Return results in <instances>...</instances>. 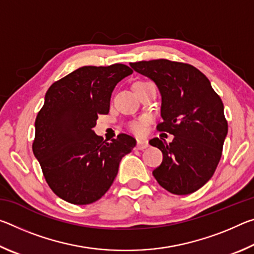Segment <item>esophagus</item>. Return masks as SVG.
Instances as JSON below:
<instances>
[{
  "label": "esophagus",
  "mask_w": 254,
  "mask_h": 254,
  "mask_svg": "<svg viewBox=\"0 0 254 254\" xmlns=\"http://www.w3.org/2000/svg\"><path fill=\"white\" fill-rule=\"evenodd\" d=\"M148 147H149L148 141H145V140H137V141H136V148L139 149V150L147 149Z\"/></svg>",
  "instance_id": "1"
}]
</instances>
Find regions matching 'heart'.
Listing matches in <instances>:
<instances>
[{
    "label": "heart",
    "mask_w": 254,
    "mask_h": 254,
    "mask_svg": "<svg viewBox=\"0 0 254 254\" xmlns=\"http://www.w3.org/2000/svg\"><path fill=\"white\" fill-rule=\"evenodd\" d=\"M147 122H148V118L142 117L137 120H134V121H132L130 124H128V128H130L132 132H134L135 134H140V133H142L144 124Z\"/></svg>",
    "instance_id": "heart-1"
}]
</instances>
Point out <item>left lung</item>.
<instances>
[{
  "instance_id": "left-lung-1",
  "label": "left lung",
  "mask_w": 254,
  "mask_h": 254,
  "mask_svg": "<svg viewBox=\"0 0 254 254\" xmlns=\"http://www.w3.org/2000/svg\"><path fill=\"white\" fill-rule=\"evenodd\" d=\"M130 66L158 86L163 121L157 128L175 136L170 143L158 137L149 141L163 154L152 171L154 178L175 195L198 190L216 170L227 134L221 97L207 77L189 64L156 59Z\"/></svg>"
}]
</instances>
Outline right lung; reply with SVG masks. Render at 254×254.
<instances>
[{
	"label": "right lung",
	"instance_id": "add662e5",
	"mask_svg": "<svg viewBox=\"0 0 254 254\" xmlns=\"http://www.w3.org/2000/svg\"><path fill=\"white\" fill-rule=\"evenodd\" d=\"M133 70L123 64L84 66L50 86L37 115L32 143L47 184L60 198L92 204L109 190L134 137L121 133L106 142L93 131L110 111L112 92Z\"/></svg>",
	"mask_w": 254,
	"mask_h": 254
}]
</instances>
